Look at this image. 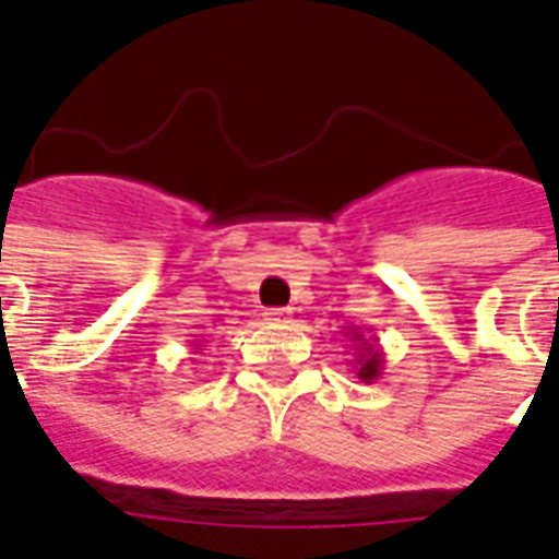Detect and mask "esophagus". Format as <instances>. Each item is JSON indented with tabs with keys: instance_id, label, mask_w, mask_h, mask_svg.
Masks as SVG:
<instances>
[{
	"instance_id": "esophagus-1",
	"label": "esophagus",
	"mask_w": 559,
	"mask_h": 559,
	"mask_svg": "<svg viewBox=\"0 0 559 559\" xmlns=\"http://www.w3.org/2000/svg\"><path fill=\"white\" fill-rule=\"evenodd\" d=\"M288 314H292L288 309H267L265 320L267 323H288Z\"/></svg>"
}]
</instances>
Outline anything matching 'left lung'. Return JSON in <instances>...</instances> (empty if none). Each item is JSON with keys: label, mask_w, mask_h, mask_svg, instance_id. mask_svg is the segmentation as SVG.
Returning a JSON list of instances; mask_svg holds the SVG:
<instances>
[{"label": "left lung", "mask_w": 559, "mask_h": 559, "mask_svg": "<svg viewBox=\"0 0 559 559\" xmlns=\"http://www.w3.org/2000/svg\"><path fill=\"white\" fill-rule=\"evenodd\" d=\"M347 338L353 341V347H356V376L365 384H373L384 370L382 349H379L373 335L367 338L361 329H349Z\"/></svg>", "instance_id": "8db88e82"}]
</instances>
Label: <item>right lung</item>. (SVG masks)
<instances>
[{
    "instance_id": "right-lung-1",
    "label": "right lung",
    "mask_w": 559,
    "mask_h": 559,
    "mask_svg": "<svg viewBox=\"0 0 559 559\" xmlns=\"http://www.w3.org/2000/svg\"><path fill=\"white\" fill-rule=\"evenodd\" d=\"M198 347H201V344H194V349H198Z\"/></svg>"
}]
</instances>
